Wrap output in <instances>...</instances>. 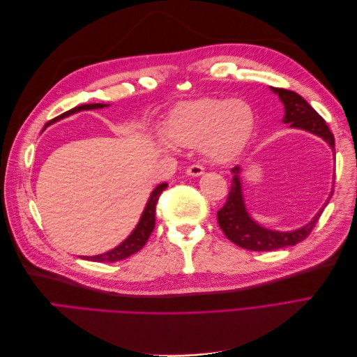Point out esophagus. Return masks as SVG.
I'll list each match as a JSON object with an SVG mask.
<instances>
[{"mask_svg":"<svg viewBox=\"0 0 357 357\" xmlns=\"http://www.w3.org/2000/svg\"><path fill=\"white\" fill-rule=\"evenodd\" d=\"M186 174L190 176V177H199V176L204 174V168L201 165H190L186 169Z\"/></svg>","mask_w":357,"mask_h":357,"instance_id":"1","label":"esophagus"}]
</instances>
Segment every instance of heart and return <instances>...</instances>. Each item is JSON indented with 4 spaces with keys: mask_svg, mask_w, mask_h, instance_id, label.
I'll return each instance as SVG.
<instances>
[{
    "mask_svg": "<svg viewBox=\"0 0 357 357\" xmlns=\"http://www.w3.org/2000/svg\"><path fill=\"white\" fill-rule=\"evenodd\" d=\"M255 112L243 100L201 98L180 104L168 116L164 132L180 147L202 143V152L214 164H228L241 155L255 131Z\"/></svg>",
    "mask_w": 357,
    "mask_h": 357,
    "instance_id": "heart-1",
    "label": "heart"
}]
</instances>
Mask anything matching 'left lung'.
Returning a JSON list of instances; mask_svg holds the SVG:
<instances>
[{"label": "left lung", "instance_id": "left-lung-1", "mask_svg": "<svg viewBox=\"0 0 357 357\" xmlns=\"http://www.w3.org/2000/svg\"><path fill=\"white\" fill-rule=\"evenodd\" d=\"M275 95H278L280 101L284 105V116L283 123L289 125V128L302 129V131L310 132L316 137H320L323 142H326L328 146L333 150L335 139L326 122L319 116V113L312 107L294 91L280 89V88H269ZM232 172V185L228 199L223 205V208L218 211V222L220 229L226 235V238L231 240L234 244L240 245L247 250L253 252H268L277 250L289 245H295L305 240L308 234L314 228L323 208L326 207L331 197L323 204V207L314 214L308 223L301 226L294 231H275L265 228L264 225L257 223L252 214L248 213L245 207V201L243 195L241 186V167L236 165L231 169Z\"/></svg>", "mask_w": 357, "mask_h": 357}]
</instances>
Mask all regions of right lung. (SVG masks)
I'll use <instances>...</instances> for the list:
<instances>
[{"instance_id": "add662e5", "label": "right lung", "mask_w": 357, "mask_h": 357, "mask_svg": "<svg viewBox=\"0 0 357 357\" xmlns=\"http://www.w3.org/2000/svg\"><path fill=\"white\" fill-rule=\"evenodd\" d=\"M110 104H84V105H79L75 107V109H71L68 112H66L63 114L58 116L53 119V121L47 122L45 129L55 123L58 121H61V119H66L71 114H75L79 112H84V110H98V109H104V107H109ZM168 186V183H160V185H158L152 193H150V197L147 199V204L146 207L142 213V218H139L137 226L134 228V231L129 234L126 238L116 245L114 248H112V250L105 252V253H101V255H95V256H80L82 259H88V261H93V262H117V261H122V259H126L131 255L137 253L142 250V248L144 247V244L147 243L150 234L153 232V228H155V213H156V202L159 199V195L162 193V190H165Z\"/></svg>"}]
</instances>
